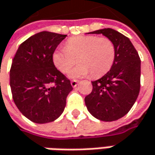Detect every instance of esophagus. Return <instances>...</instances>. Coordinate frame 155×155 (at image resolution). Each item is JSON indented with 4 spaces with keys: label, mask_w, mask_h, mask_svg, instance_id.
<instances>
[{
    "label": "esophagus",
    "mask_w": 155,
    "mask_h": 155,
    "mask_svg": "<svg viewBox=\"0 0 155 155\" xmlns=\"http://www.w3.org/2000/svg\"><path fill=\"white\" fill-rule=\"evenodd\" d=\"M78 80H72L71 82V86L73 87V88H75V87H77V85H78Z\"/></svg>",
    "instance_id": "34e87169"
}]
</instances>
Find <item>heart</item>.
Instances as JSON below:
<instances>
[{
  "label": "heart",
  "mask_w": 155,
  "mask_h": 155,
  "mask_svg": "<svg viewBox=\"0 0 155 155\" xmlns=\"http://www.w3.org/2000/svg\"><path fill=\"white\" fill-rule=\"evenodd\" d=\"M116 48L107 38L80 35L67 40L65 47L58 48L52 54V62L63 73L68 72L77 63L79 64L70 72V78H78L91 74L97 78L106 73L113 65Z\"/></svg>",
  "instance_id": "1"
}]
</instances>
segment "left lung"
<instances>
[{
    "instance_id": "obj_1",
    "label": "left lung",
    "mask_w": 155,
    "mask_h": 155,
    "mask_svg": "<svg viewBox=\"0 0 155 155\" xmlns=\"http://www.w3.org/2000/svg\"><path fill=\"white\" fill-rule=\"evenodd\" d=\"M89 33H102L116 48V58L110 71L92 81V91L84 102L89 112L104 122L116 121L124 116L135 103L140 92V59L128 38L111 28Z\"/></svg>"
}]
</instances>
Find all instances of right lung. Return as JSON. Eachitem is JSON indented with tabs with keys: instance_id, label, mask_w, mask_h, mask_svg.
Listing matches in <instances>:
<instances>
[{
	"instance_id": "add662e5",
	"label": "right lung",
	"mask_w": 155,
	"mask_h": 155,
	"mask_svg": "<svg viewBox=\"0 0 155 155\" xmlns=\"http://www.w3.org/2000/svg\"><path fill=\"white\" fill-rule=\"evenodd\" d=\"M67 35L36 33L21 44L10 69V87L15 105L35 123H47L61 116L71 82L55 67L52 54Z\"/></svg>"
}]
</instances>
